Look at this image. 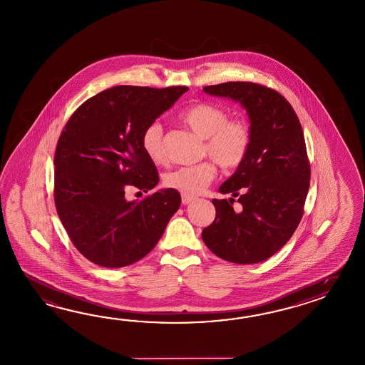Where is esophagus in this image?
Segmentation results:
<instances>
[{
	"label": "esophagus",
	"instance_id": "1",
	"mask_svg": "<svg viewBox=\"0 0 365 365\" xmlns=\"http://www.w3.org/2000/svg\"><path fill=\"white\" fill-rule=\"evenodd\" d=\"M195 200V195H181V201H182V204L184 205L190 204V202H193Z\"/></svg>",
	"mask_w": 365,
	"mask_h": 365
}]
</instances>
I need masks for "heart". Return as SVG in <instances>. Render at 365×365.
Returning <instances> with one entry per match:
<instances>
[{
    "mask_svg": "<svg viewBox=\"0 0 365 365\" xmlns=\"http://www.w3.org/2000/svg\"><path fill=\"white\" fill-rule=\"evenodd\" d=\"M178 118L195 135L204 139V156H210L223 170H237L246 161L254 138L246 119L230 118L229 111L207 101L187 106ZM140 143L148 159L155 164L167 159L164 131L159 122H153L143 130ZM214 161H201L195 165L170 170L164 176V185L182 195H198L217 175Z\"/></svg>",
    "mask_w": 365,
    "mask_h": 365,
    "instance_id": "obj_1",
    "label": "heart"
}]
</instances>
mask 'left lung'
Segmentation results:
<instances>
[{
    "label": "left lung",
    "instance_id": "8db88e82",
    "mask_svg": "<svg viewBox=\"0 0 365 365\" xmlns=\"http://www.w3.org/2000/svg\"><path fill=\"white\" fill-rule=\"evenodd\" d=\"M204 91L240 102L254 138L246 161L220 187L234 198L212 200L215 220L202 240L226 262L260 263L281 250L304 215L310 163L302 126L285 97L265 85L229 81ZM237 196L241 206L234 211Z\"/></svg>",
    "mask_w": 365,
    "mask_h": 365
}]
</instances>
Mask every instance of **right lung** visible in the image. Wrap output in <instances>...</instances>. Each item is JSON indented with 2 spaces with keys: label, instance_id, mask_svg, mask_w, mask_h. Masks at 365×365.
<instances>
[{
  "label": "right lung",
  "instance_id": "right-lung-1",
  "mask_svg": "<svg viewBox=\"0 0 365 365\" xmlns=\"http://www.w3.org/2000/svg\"><path fill=\"white\" fill-rule=\"evenodd\" d=\"M187 86L119 85L81 103L60 134L53 198L64 229L92 263L120 268L143 259L159 242L181 197L164 189L128 201V187L148 192L159 182L140 138Z\"/></svg>",
  "mask_w": 365,
  "mask_h": 365
}]
</instances>
